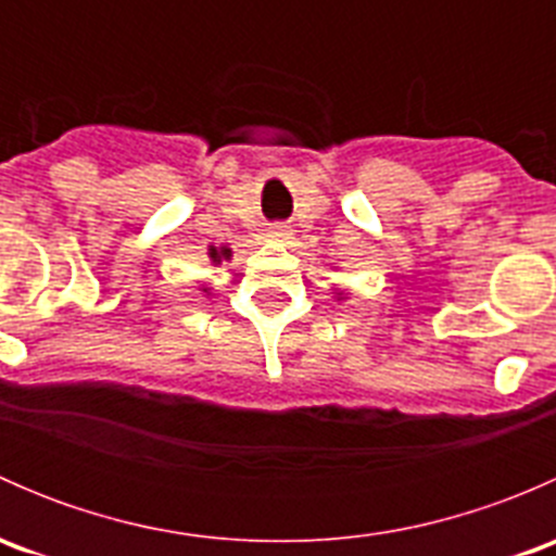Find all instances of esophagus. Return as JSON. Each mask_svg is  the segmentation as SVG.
Returning a JSON list of instances; mask_svg holds the SVG:
<instances>
[{
	"instance_id": "esophagus-1",
	"label": "esophagus",
	"mask_w": 556,
	"mask_h": 556,
	"mask_svg": "<svg viewBox=\"0 0 556 556\" xmlns=\"http://www.w3.org/2000/svg\"><path fill=\"white\" fill-rule=\"evenodd\" d=\"M268 237H271V239H290V231H288V226H271Z\"/></svg>"
}]
</instances>
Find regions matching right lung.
Wrapping results in <instances>:
<instances>
[{
	"instance_id": "add662e5",
	"label": "right lung",
	"mask_w": 556,
	"mask_h": 556,
	"mask_svg": "<svg viewBox=\"0 0 556 556\" xmlns=\"http://www.w3.org/2000/svg\"><path fill=\"white\" fill-rule=\"evenodd\" d=\"M210 257L212 263L228 261V257H231V250H228V247H220V250H217V247H210Z\"/></svg>"
}]
</instances>
